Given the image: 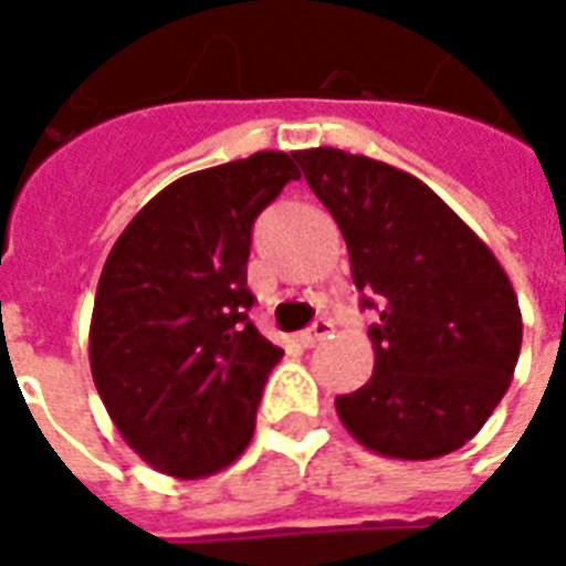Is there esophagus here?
Here are the masks:
<instances>
[{
    "label": "esophagus",
    "mask_w": 566,
    "mask_h": 566,
    "mask_svg": "<svg viewBox=\"0 0 566 566\" xmlns=\"http://www.w3.org/2000/svg\"><path fill=\"white\" fill-rule=\"evenodd\" d=\"M331 333H333L331 321L321 318V321H315V324H312L308 331L300 333V345H303V348H315V345L324 343V339H327Z\"/></svg>",
    "instance_id": "1"
}]
</instances>
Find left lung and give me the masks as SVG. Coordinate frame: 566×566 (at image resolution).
<instances>
[{"instance_id":"obj_1","label":"left lung","mask_w":566,"mask_h":566,"mask_svg":"<svg viewBox=\"0 0 566 566\" xmlns=\"http://www.w3.org/2000/svg\"><path fill=\"white\" fill-rule=\"evenodd\" d=\"M339 223L376 367L336 397L345 430L385 458L433 461L473 439L510 388L522 308L491 248L416 175L339 148L294 154Z\"/></svg>"}]
</instances>
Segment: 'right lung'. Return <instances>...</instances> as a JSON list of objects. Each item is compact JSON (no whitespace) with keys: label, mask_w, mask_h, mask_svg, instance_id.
<instances>
[{"label":"right lung","mask_w":566,"mask_h":566,"mask_svg":"<svg viewBox=\"0 0 566 566\" xmlns=\"http://www.w3.org/2000/svg\"><path fill=\"white\" fill-rule=\"evenodd\" d=\"M258 150L163 187L105 260L91 318L96 391L142 461L175 479L230 467L282 348L248 321L251 227L296 178Z\"/></svg>","instance_id":"1"}]
</instances>
